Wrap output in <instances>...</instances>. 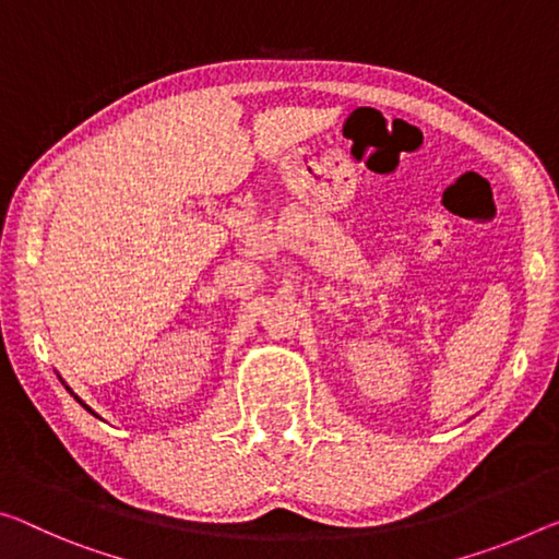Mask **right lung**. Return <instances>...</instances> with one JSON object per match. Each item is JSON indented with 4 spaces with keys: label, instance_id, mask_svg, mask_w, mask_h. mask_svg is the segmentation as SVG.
<instances>
[{
    "label": "right lung",
    "instance_id": "1",
    "mask_svg": "<svg viewBox=\"0 0 559 559\" xmlns=\"http://www.w3.org/2000/svg\"><path fill=\"white\" fill-rule=\"evenodd\" d=\"M67 391H69V393H72V395H74V391H72V388H69V385H67ZM74 401H79V403H82V405H84V407H86V411H88V413H92V415H96V413H94V411H92V407H88V405H86V403H84V401H82V397H79V395H74ZM96 418H99V415H96Z\"/></svg>",
    "mask_w": 559,
    "mask_h": 559
}]
</instances>
